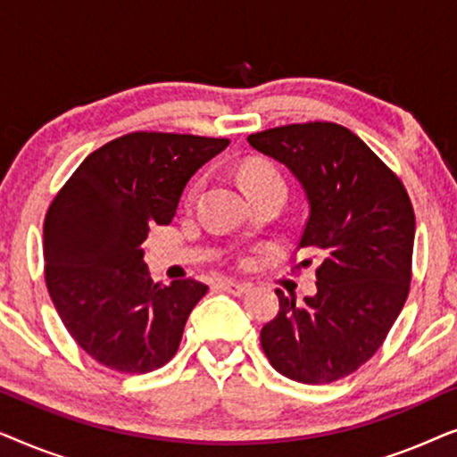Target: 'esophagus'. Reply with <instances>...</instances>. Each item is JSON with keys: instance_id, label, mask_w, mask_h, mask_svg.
I'll return each instance as SVG.
<instances>
[{"instance_id": "esophagus-1", "label": "esophagus", "mask_w": 457, "mask_h": 457, "mask_svg": "<svg viewBox=\"0 0 457 457\" xmlns=\"http://www.w3.org/2000/svg\"><path fill=\"white\" fill-rule=\"evenodd\" d=\"M218 287H220L222 291L230 293V295H235V297L245 295V293L249 291V285H245V283H235V280H220V283H218Z\"/></svg>"}]
</instances>
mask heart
Here are the masks:
<instances>
[{
  "label": "heart",
  "instance_id": "heart-1",
  "mask_svg": "<svg viewBox=\"0 0 457 457\" xmlns=\"http://www.w3.org/2000/svg\"><path fill=\"white\" fill-rule=\"evenodd\" d=\"M241 180L252 195H258V193L268 191V189H285L287 191V183H285L283 172H280V168L274 164V162L264 160V158H252V160L243 162ZM189 197H191V193H189Z\"/></svg>",
  "mask_w": 457,
  "mask_h": 457
}]
</instances>
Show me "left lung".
<instances>
[{
  "label": "left lung",
  "instance_id": "1",
  "mask_svg": "<svg viewBox=\"0 0 457 457\" xmlns=\"http://www.w3.org/2000/svg\"><path fill=\"white\" fill-rule=\"evenodd\" d=\"M303 185L310 218L297 249L318 255L314 297L277 289L278 314L260 343L272 368L303 385H328L366 364L397 320L411 283L416 218L395 172L352 130L302 122L247 137ZM312 258L293 270L310 266Z\"/></svg>",
  "mask_w": 457,
  "mask_h": 457
}]
</instances>
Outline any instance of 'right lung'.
<instances>
[{
  "label": "right lung",
  "mask_w": 457,
  "mask_h": 457,
  "mask_svg": "<svg viewBox=\"0 0 457 457\" xmlns=\"http://www.w3.org/2000/svg\"><path fill=\"white\" fill-rule=\"evenodd\" d=\"M228 139L135 130L87 155L49 204L43 260L49 297L77 345L120 374L170 361L208 287L154 283L149 227L172 222L189 179Z\"/></svg>",
  "instance_id": "1"
}]
</instances>
